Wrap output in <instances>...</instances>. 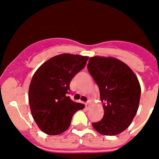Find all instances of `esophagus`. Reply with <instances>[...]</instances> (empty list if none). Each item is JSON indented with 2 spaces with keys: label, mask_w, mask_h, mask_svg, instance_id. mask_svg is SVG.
Masks as SVG:
<instances>
[{
  "label": "esophagus",
  "mask_w": 159,
  "mask_h": 159,
  "mask_svg": "<svg viewBox=\"0 0 159 159\" xmlns=\"http://www.w3.org/2000/svg\"><path fill=\"white\" fill-rule=\"evenodd\" d=\"M85 107H86V108H90V107H91V101L88 100V102L85 103Z\"/></svg>",
  "instance_id": "34e87169"
}]
</instances>
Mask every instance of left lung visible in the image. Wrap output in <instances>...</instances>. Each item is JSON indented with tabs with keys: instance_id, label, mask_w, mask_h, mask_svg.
<instances>
[{
	"instance_id": "left-lung-1",
	"label": "left lung",
	"mask_w": 159,
	"mask_h": 159,
	"mask_svg": "<svg viewBox=\"0 0 159 159\" xmlns=\"http://www.w3.org/2000/svg\"><path fill=\"white\" fill-rule=\"evenodd\" d=\"M88 69L99 86L104 115L92 123L103 135H116L131 123L139 104L141 88L135 74L113 57H91Z\"/></svg>"
}]
</instances>
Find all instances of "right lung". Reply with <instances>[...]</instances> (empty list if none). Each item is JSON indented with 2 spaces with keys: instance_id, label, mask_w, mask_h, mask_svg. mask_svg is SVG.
<instances>
[{
  "instance_id": "add662e5",
  "label": "right lung",
  "mask_w": 159,
  "mask_h": 159,
  "mask_svg": "<svg viewBox=\"0 0 159 159\" xmlns=\"http://www.w3.org/2000/svg\"><path fill=\"white\" fill-rule=\"evenodd\" d=\"M88 57L68 53L49 59L40 66L31 81L29 101L39 128L50 135L65 131L75 112L84 105L70 99V83L85 67Z\"/></svg>"
}]
</instances>
